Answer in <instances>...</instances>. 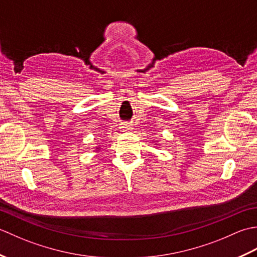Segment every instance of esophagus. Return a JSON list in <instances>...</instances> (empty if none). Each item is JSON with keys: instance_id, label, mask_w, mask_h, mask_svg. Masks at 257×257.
<instances>
[{"instance_id": "1", "label": "esophagus", "mask_w": 257, "mask_h": 257, "mask_svg": "<svg viewBox=\"0 0 257 257\" xmlns=\"http://www.w3.org/2000/svg\"><path fill=\"white\" fill-rule=\"evenodd\" d=\"M122 130H124V132H128V130H132L133 128H132V125L130 124H128V123H124V124H122Z\"/></svg>"}]
</instances>
